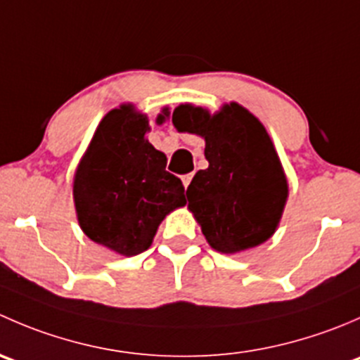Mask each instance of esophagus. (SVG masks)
Returning <instances> with one entry per match:
<instances>
[{"instance_id": "esophagus-1", "label": "esophagus", "mask_w": 360, "mask_h": 360, "mask_svg": "<svg viewBox=\"0 0 360 360\" xmlns=\"http://www.w3.org/2000/svg\"><path fill=\"white\" fill-rule=\"evenodd\" d=\"M191 179H193V174H186V176H183V184H184V188L190 186Z\"/></svg>"}]
</instances>
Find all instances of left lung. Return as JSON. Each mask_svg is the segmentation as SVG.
<instances>
[{
    "mask_svg": "<svg viewBox=\"0 0 360 360\" xmlns=\"http://www.w3.org/2000/svg\"><path fill=\"white\" fill-rule=\"evenodd\" d=\"M172 123L205 139L209 167L195 174L186 197L210 248L235 254L266 242L281 223L289 186L263 123L237 103L214 115L181 104Z\"/></svg>",
    "mask_w": 360,
    "mask_h": 360,
    "instance_id": "obj_1",
    "label": "left lung"
}]
</instances>
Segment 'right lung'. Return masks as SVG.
<instances>
[{"label":"right lung","mask_w":360,"mask_h":360,"mask_svg":"<svg viewBox=\"0 0 360 360\" xmlns=\"http://www.w3.org/2000/svg\"><path fill=\"white\" fill-rule=\"evenodd\" d=\"M163 108L157 122L169 116ZM148 116L122 104L101 120L72 183L83 233L122 256L144 252L165 216L186 203L167 157L146 139Z\"/></svg>","instance_id":"1"}]
</instances>
